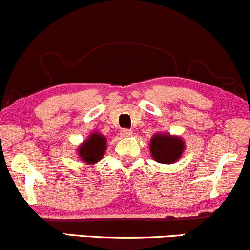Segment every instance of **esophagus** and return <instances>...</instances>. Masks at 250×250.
I'll use <instances>...</instances> for the list:
<instances>
[{
  "label": "esophagus",
  "mask_w": 250,
  "mask_h": 250,
  "mask_svg": "<svg viewBox=\"0 0 250 250\" xmlns=\"http://www.w3.org/2000/svg\"><path fill=\"white\" fill-rule=\"evenodd\" d=\"M120 133H122V136L125 137V138H127V137L132 136V131L128 130V128H124V130L120 131Z\"/></svg>",
  "instance_id": "1"
}]
</instances>
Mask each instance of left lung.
I'll return each mask as SVG.
<instances>
[{"label": "left lung", "mask_w": 250, "mask_h": 250, "mask_svg": "<svg viewBox=\"0 0 250 250\" xmlns=\"http://www.w3.org/2000/svg\"><path fill=\"white\" fill-rule=\"evenodd\" d=\"M185 150V142L178 136L168 133H156L150 142L151 156L158 163H174L181 157Z\"/></svg>", "instance_id": "obj_1"}]
</instances>
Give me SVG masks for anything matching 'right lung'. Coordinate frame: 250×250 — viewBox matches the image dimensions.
Wrapping results in <instances>:
<instances>
[{
  "instance_id": "right-lung-1",
  "label": "right lung",
  "mask_w": 250,
  "mask_h": 250,
  "mask_svg": "<svg viewBox=\"0 0 250 250\" xmlns=\"http://www.w3.org/2000/svg\"><path fill=\"white\" fill-rule=\"evenodd\" d=\"M106 137L99 132H93L77 150V155L83 162L94 165L103 158L106 151Z\"/></svg>"
}]
</instances>
